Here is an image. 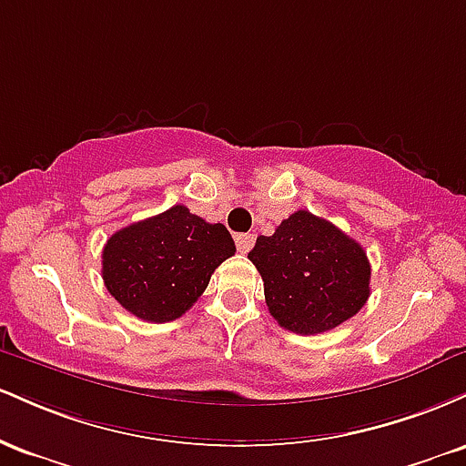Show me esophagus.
Masks as SVG:
<instances>
[{
  "label": "esophagus",
  "mask_w": 466,
  "mask_h": 466,
  "mask_svg": "<svg viewBox=\"0 0 466 466\" xmlns=\"http://www.w3.org/2000/svg\"><path fill=\"white\" fill-rule=\"evenodd\" d=\"M234 240H237V248L240 254H248V251L254 248V234H237Z\"/></svg>",
  "instance_id": "34e87169"
}]
</instances>
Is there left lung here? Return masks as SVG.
<instances>
[{
	"instance_id": "obj_1",
	"label": "left lung",
	"mask_w": 466,
	"mask_h": 466,
	"mask_svg": "<svg viewBox=\"0 0 466 466\" xmlns=\"http://www.w3.org/2000/svg\"><path fill=\"white\" fill-rule=\"evenodd\" d=\"M248 258L265 282V302L282 329L318 335L350 319L370 296V263L355 238L298 210Z\"/></svg>"
}]
</instances>
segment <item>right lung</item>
<instances>
[{
	"label": "right lung",
	"instance_id": "right-lung-1",
	"mask_svg": "<svg viewBox=\"0 0 466 466\" xmlns=\"http://www.w3.org/2000/svg\"><path fill=\"white\" fill-rule=\"evenodd\" d=\"M234 251L223 223H208L186 206H173L106 240L103 280L136 318L173 322L197 302L217 267Z\"/></svg>",
	"mask_w": 466,
	"mask_h": 466
}]
</instances>
